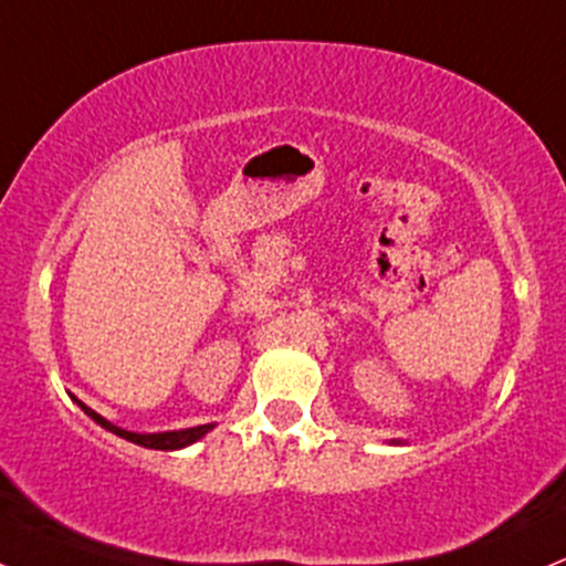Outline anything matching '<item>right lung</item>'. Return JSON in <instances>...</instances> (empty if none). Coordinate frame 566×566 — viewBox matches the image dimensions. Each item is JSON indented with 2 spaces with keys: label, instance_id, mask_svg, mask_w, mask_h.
Wrapping results in <instances>:
<instances>
[{
  "label": "right lung",
  "instance_id": "obj_1",
  "mask_svg": "<svg viewBox=\"0 0 566 566\" xmlns=\"http://www.w3.org/2000/svg\"><path fill=\"white\" fill-rule=\"evenodd\" d=\"M77 406L83 408V411L88 413L91 419L96 421V424H102L104 430H109V432L120 434V438L132 440V443H136V446H145V449H158V451H174V449H185V446L196 443L198 438H203V434H207L209 430H212V424H201V427H188V430H177V432L139 434V432H128V430H120V427L109 424L107 419H102V416H98L96 411H91V408L85 406V402H80V400H77Z\"/></svg>",
  "mask_w": 566,
  "mask_h": 566
}]
</instances>
